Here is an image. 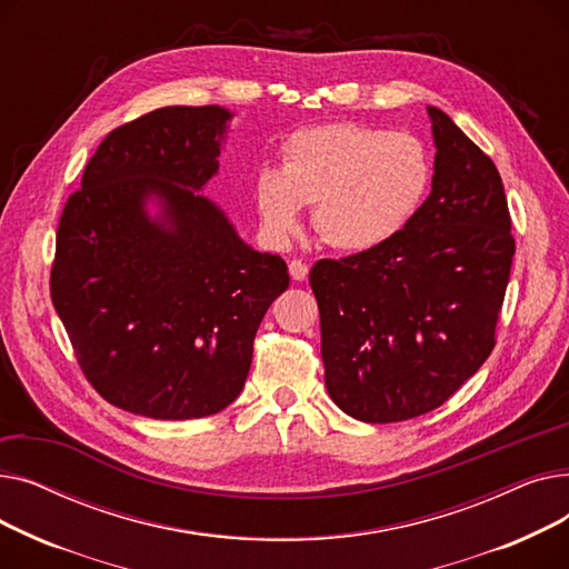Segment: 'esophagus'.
<instances>
[{
	"mask_svg": "<svg viewBox=\"0 0 569 569\" xmlns=\"http://www.w3.org/2000/svg\"><path fill=\"white\" fill-rule=\"evenodd\" d=\"M288 272H290L292 281H305V279L309 277V264L295 258V260H290V264H288Z\"/></svg>",
	"mask_w": 569,
	"mask_h": 569,
	"instance_id": "esophagus-1",
	"label": "esophagus"
}]
</instances>
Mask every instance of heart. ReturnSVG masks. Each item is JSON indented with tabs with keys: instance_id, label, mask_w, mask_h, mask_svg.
Instances as JSON below:
<instances>
[{
	"instance_id": "b5f03b06",
	"label": "heart",
	"mask_w": 569,
	"mask_h": 569,
	"mask_svg": "<svg viewBox=\"0 0 569 569\" xmlns=\"http://www.w3.org/2000/svg\"><path fill=\"white\" fill-rule=\"evenodd\" d=\"M431 184L425 142L406 131L352 122L300 129L281 147V172L256 177V207L269 237L290 239L313 204V226L339 251L390 242L420 209Z\"/></svg>"
}]
</instances>
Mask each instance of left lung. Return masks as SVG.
I'll use <instances>...</instances> for the list:
<instances>
[{
	"label": "left lung",
	"instance_id": "8db88e82",
	"mask_svg": "<svg viewBox=\"0 0 569 569\" xmlns=\"http://www.w3.org/2000/svg\"><path fill=\"white\" fill-rule=\"evenodd\" d=\"M429 198L390 242L318 260L320 355L332 401L369 425L403 422L450 399L496 346L515 237L493 161L429 106Z\"/></svg>",
	"mask_w": 569,
	"mask_h": 569
}]
</instances>
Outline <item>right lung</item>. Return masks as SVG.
<instances>
[{"instance_id":"obj_1","label":"right lung","mask_w":569,"mask_h":569,"mask_svg":"<svg viewBox=\"0 0 569 569\" xmlns=\"http://www.w3.org/2000/svg\"><path fill=\"white\" fill-rule=\"evenodd\" d=\"M219 106H168L110 131L57 228L50 297L76 360L112 406L196 420L242 392L253 339L288 288L200 191L217 174ZM157 194L162 217L143 202Z\"/></svg>"}]
</instances>
